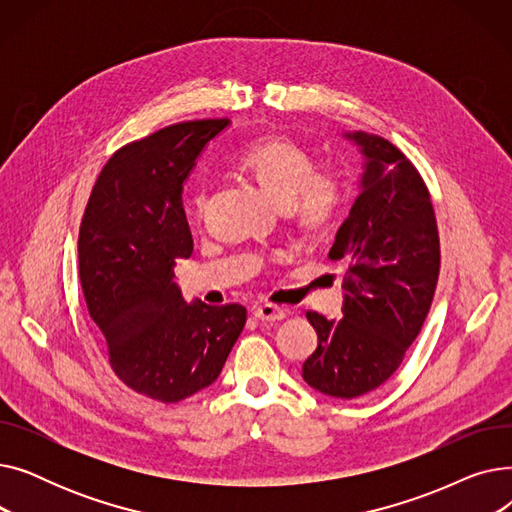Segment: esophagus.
<instances>
[{
  "instance_id": "34e87169",
  "label": "esophagus",
  "mask_w": 512,
  "mask_h": 512,
  "mask_svg": "<svg viewBox=\"0 0 512 512\" xmlns=\"http://www.w3.org/2000/svg\"><path fill=\"white\" fill-rule=\"evenodd\" d=\"M284 309L276 307V305H259L253 309V317H257L259 321H265V324H274V321L284 319Z\"/></svg>"
}]
</instances>
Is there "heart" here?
<instances>
[{
	"label": "heart",
	"mask_w": 512,
	"mask_h": 512,
	"mask_svg": "<svg viewBox=\"0 0 512 512\" xmlns=\"http://www.w3.org/2000/svg\"><path fill=\"white\" fill-rule=\"evenodd\" d=\"M247 170L278 205H290L307 228L328 226L342 205V188L330 174L315 172L313 155L286 137H265L238 155ZM195 211L201 213L205 195L195 193Z\"/></svg>",
	"instance_id": "heart-1"
}]
</instances>
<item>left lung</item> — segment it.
<instances>
[{
    "label": "left lung",
    "mask_w": 512,
    "mask_h": 512,
    "mask_svg": "<svg viewBox=\"0 0 512 512\" xmlns=\"http://www.w3.org/2000/svg\"><path fill=\"white\" fill-rule=\"evenodd\" d=\"M342 137L361 153L357 197L330 259L348 265L342 319L307 313L317 348L303 380L334 398L382 386L421 332L438 284L440 240L432 201L411 161L363 130Z\"/></svg>",
    "instance_id": "1"
}]
</instances>
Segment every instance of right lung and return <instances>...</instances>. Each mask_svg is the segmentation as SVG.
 <instances>
[{"instance_id":"obj_1","label":"right lung","mask_w":512,"mask_h":512,"mask_svg":"<svg viewBox=\"0 0 512 512\" xmlns=\"http://www.w3.org/2000/svg\"><path fill=\"white\" fill-rule=\"evenodd\" d=\"M228 120L184 122L126 145L101 170L78 232V274L118 378L178 402L211 386L247 321L240 305L188 303L176 259L193 253L182 188Z\"/></svg>"}]
</instances>
